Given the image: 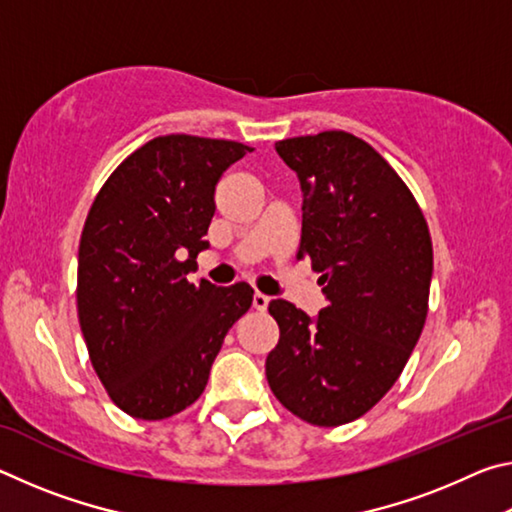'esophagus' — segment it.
Instances as JSON below:
<instances>
[{
    "mask_svg": "<svg viewBox=\"0 0 512 512\" xmlns=\"http://www.w3.org/2000/svg\"><path fill=\"white\" fill-rule=\"evenodd\" d=\"M268 302H271V298L264 296V293H259V291H257L255 296H253V307H255V309H259V311H266Z\"/></svg>",
    "mask_w": 512,
    "mask_h": 512,
    "instance_id": "1",
    "label": "esophagus"
}]
</instances>
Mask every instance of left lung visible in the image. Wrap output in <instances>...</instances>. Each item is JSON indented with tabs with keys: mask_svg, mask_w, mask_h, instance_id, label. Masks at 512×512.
Instances as JSON below:
<instances>
[{
	"mask_svg": "<svg viewBox=\"0 0 512 512\" xmlns=\"http://www.w3.org/2000/svg\"><path fill=\"white\" fill-rule=\"evenodd\" d=\"M275 151L298 173V259L320 273L316 318L287 300L268 311L280 341L266 379L282 406L318 427L368 413L402 375L429 309L433 248L411 189L368 142L345 131L291 137Z\"/></svg>",
	"mask_w": 512,
	"mask_h": 512,
	"instance_id": "8db88e82",
	"label": "left lung"
}]
</instances>
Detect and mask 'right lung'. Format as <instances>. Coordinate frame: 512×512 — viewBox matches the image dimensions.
<instances>
[{
	"label": "right lung",
	"mask_w": 512,
	"mask_h": 512,
	"mask_svg": "<svg viewBox=\"0 0 512 512\" xmlns=\"http://www.w3.org/2000/svg\"><path fill=\"white\" fill-rule=\"evenodd\" d=\"M250 151L210 137H155L110 173L90 207L76 284L81 332L110 400L137 420L194 404L225 334L253 305L246 282L187 280L210 246L216 183Z\"/></svg>",
	"instance_id": "1"
}]
</instances>
